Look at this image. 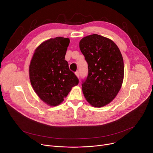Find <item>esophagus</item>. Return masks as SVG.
Wrapping results in <instances>:
<instances>
[{"mask_svg":"<svg viewBox=\"0 0 153 153\" xmlns=\"http://www.w3.org/2000/svg\"><path fill=\"white\" fill-rule=\"evenodd\" d=\"M75 74L76 75V76L79 78V72L78 71H77V72H75Z\"/></svg>","mask_w":153,"mask_h":153,"instance_id":"obj_1","label":"esophagus"}]
</instances>
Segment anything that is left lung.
<instances>
[{
	"mask_svg": "<svg viewBox=\"0 0 153 153\" xmlns=\"http://www.w3.org/2000/svg\"><path fill=\"white\" fill-rule=\"evenodd\" d=\"M79 48L88 64V76L82 84L84 97L93 107L105 106L115 99L123 83L121 52L112 40L97 34L84 37Z\"/></svg>",
	"mask_w": 153,
	"mask_h": 153,
	"instance_id": "obj_1",
	"label": "left lung"
}]
</instances>
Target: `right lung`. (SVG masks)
I'll return each mask as SVG.
<instances>
[{"mask_svg":"<svg viewBox=\"0 0 153 153\" xmlns=\"http://www.w3.org/2000/svg\"><path fill=\"white\" fill-rule=\"evenodd\" d=\"M69 42L63 37L46 40L36 48L30 62L31 84L40 99L50 106L58 105L79 84L64 59Z\"/></svg>","mask_w":153,"mask_h":153,"instance_id":"1","label":"right lung"}]
</instances>
